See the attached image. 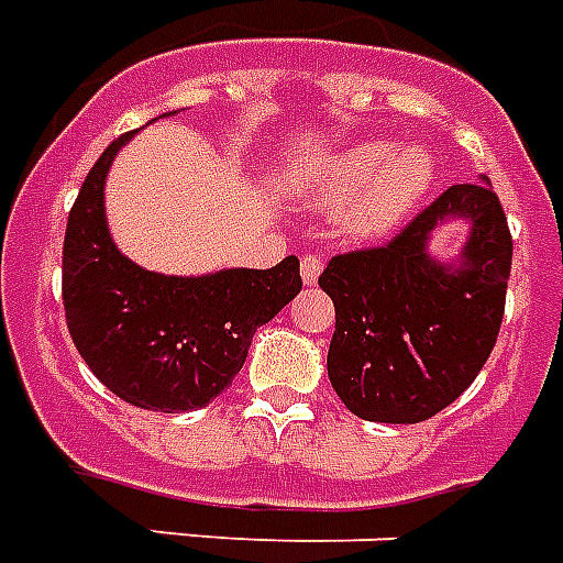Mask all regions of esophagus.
I'll return each mask as SVG.
<instances>
[{
    "instance_id": "obj_1",
    "label": "esophagus",
    "mask_w": 563,
    "mask_h": 563,
    "mask_svg": "<svg viewBox=\"0 0 563 563\" xmlns=\"http://www.w3.org/2000/svg\"><path fill=\"white\" fill-rule=\"evenodd\" d=\"M321 272H324V256H318V254L303 256V263H300V274H303V283H307V286H312Z\"/></svg>"
}]
</instances>
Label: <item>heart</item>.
Masks as SVG:
<instances>
[{
  "instance_id": "obj_1",
  "label": "heart",
  "mask_w": 563,
  "mask_h": 563,
  "mask_svg": "<svg viewBox=\"0 0 563 563\" xmlns=\"http://www.w3.org/2000/svg\"><path fill=\"white\" fill-rule=\"evenodd\" d=\"M435 180L432 154L385 140H365L327 157L309 172L307 192L321 207H347L356 233H388L418 207Z\"/></svg>"
}]
</instances>
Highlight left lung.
I'll list each match as a JSON object with an SVG mask.
<instances>
[{"mask_svg": "<svg viewBox=\"0 0 563 563\" xmlns=\"http://www.w3.org/2000/svg\"><path fill=\"white\" fill-rule=\"evenodd\" d=\"M471 218L459 266L426 254L438 220ZM511 230L488 184H459L385 245L339 254L318 286L335 303L327 374L362 420L418 423L476 379L497 344L511 277Z\"/></svg>", "mask_w": 563, "mask_h": 563, "instance_id": "obj_1", "label": "left lung"}]
</instances>
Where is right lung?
<instances>
[{
  "label": "right lung",
  "instance_id": "right-lung-1",
  "mask_svg": "<svg viewBox=\"0 0 563 563\" xmlns=\"http://www.w3.org/2000/svg\"><path fill=\"white\" fill-rule=\"evenodd\" d=\"M134 134L104 148L64 236V312L75 347L110 391L152 411L201 409L242 371L256 327L300 291L298 256L274 268L166 277L119 254L104 221V178Z\"/></svg>",
  "mask_w": 563,
  "mask_h": 563
}]
</instances>
